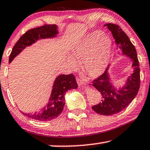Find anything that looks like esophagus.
<instances>
[{"label": "esophagus", "instance_id": "34e87169", "mask_svg": "<svg viewBox=\"0 0 150 150\" xmlns=\"http://www.w3.org/2000/svg\"><path fill=\"white\" fill-rule=\"evenodd\" d=\"M76 81H77V84H78L79 86H81V85H83L84 84V82L82 81V79H81V78H79V77H77L76 78Z\"/></svg>", "mask_w": 150, "mask_h": 150}]
</instances>
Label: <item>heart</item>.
<instances>
[{"instance_id": "b5f03b06", "label": "heart", "mask_w": 150, "mask_h": 150, "mask_svg": "<svg viewBox=\"0 0 150 150\" xmlns=\"http://www.w3.org/2000/svg\"><path fill=\"white\" fill-rule=\"evenodd\" d=\"M112 41L101 31H95L77 44L72 51L75 60L81 66L88 76L97 77L101 75L109 64ZM70 65L76 69L77 64L70 59Z\"/></svg>"}]
</instances>
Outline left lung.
Listing matches in <instances>:
<instances>
[{
	"mask_svg": "<svg viewBox=\"0 0 150 150\" xmlns=\"http://www.w3.org/2000/svg\"><path fill=\"white\" fill-rule=\"evenodd\" d=\"M105 26L112 33L117 47L122 50L123 54L132 59V66L135 68L132 76L128 77L125 86L118 91L115 90L109 81L107 70L91 81L92 86L97 89L102 97L98 105L93 106V110L100 115H111L122 111L132 102L140 88L141 77L137 52L128 36L118 25L107 23Z\"/></svg>",
	"mask_w": 150,
	"mask_h": 150,
	"instance_id": "left-lung-1",
	"label": "left lung"
}]
</instances>
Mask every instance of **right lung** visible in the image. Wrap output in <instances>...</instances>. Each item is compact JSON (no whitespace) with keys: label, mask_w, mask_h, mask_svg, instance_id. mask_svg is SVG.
Here are the masks:
<instances>
[{"label":"right lung","mask_w":150,"mask_h":150,"mask_svg":"<svg viewBox=\"0 0 150 150\" xmlns=\"http://www.w3.org/2000/svg\"><path fill=\"white\" fill-rule=\"evenodd\" d=\"M55 25H47L28 30L23 34L13 47L9 58V63L26 46L33 44L39 39L55 37L57 34ZM77 84L73 74L61 75L57 77L52 86V94L48 104L45 107L34 113H23L30 118L39 121H48L56 118L62 112L65 105V93L70 89L77 88Z\"/></svg>","instance_id":"right-lung-1"}]
</instances>
